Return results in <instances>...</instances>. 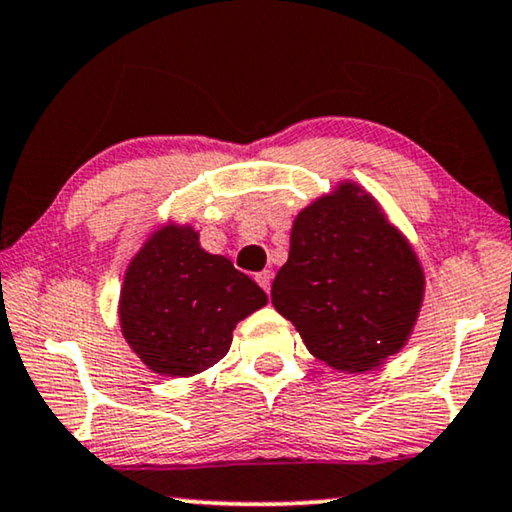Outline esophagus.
<instances>
[{
	"label": "esophagus",
	"instance_id": "34e87169",
	"mask_svg": "<svg viewBox=\"0 0 512 512\" xmlns=\"http://www.w3.org/2000/svg\"><path fill=\"white\" fill-rule=\"evenodd\" d=\"M256 281H258V286H261L265 293H270V284H272V272H270V270L258 272V274H256Z\"/></svg>",
	"mask_w": 512,
	"mask_h": 512
}]
</instances>
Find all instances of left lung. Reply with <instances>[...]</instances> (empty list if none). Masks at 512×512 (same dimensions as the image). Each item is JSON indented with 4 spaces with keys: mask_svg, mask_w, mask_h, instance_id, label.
I'll use <instances>...</instances> for the list:
<instances>
[{
    "mask_svg": "<svg viewBox=\"0 0 512 512\" xmlns=\"http://www.w3.org/2000/svg\"><path fill=\"white\" fill-rule=\"evenodd\" d=\"M425 272L381 203L351 180L302 207L272 305L314 358L365 374L402 351L416 328Z\"/></svg>",
    "mask_w": 512,
    "mask_h": 512,
    "instance_id": "1",
    "label": "left lung"
}]
</instances>
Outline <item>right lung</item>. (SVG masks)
Here are the masks:
<instances>
[{"mask_svg": "<svg viewBox=\"0 0 512 512\" xmlns=\"http://www.w3.org/2000/svg\"><path fill=\"white\" fill-rule=\"evenodd\" d=\"M265 305L263 288L226 256L207 254L194 226L166 221L124 270L117 316L150 372L187 379L217 365L235 325Z\"/></svg>", "mask_w": 512, "mask_h": 512, "instance_id": "obj_1", "label": "right lung"}]
</instances>
